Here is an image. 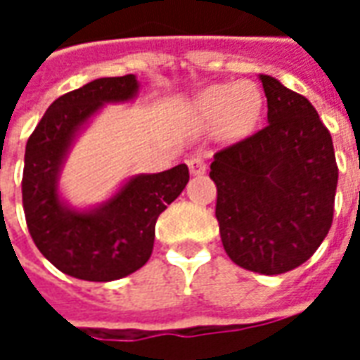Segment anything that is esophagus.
I'll list each match as a JSON object with an SVG mask.
<instances>
[{"label": "esophagus", "instance_id": "esophagus-1", "mask_svg": "<svg viewBox=\"0 0 360 360\" xmlns=\"http://www.w3.org/2000/svg\"><path fill=\"white\" fill-rule=\"evenodd\" d=\"M188 169L193 175H202L206 172V162L202 156H193L188 160Z\"/></svg>", "mask_w": 360, "mask_h": 360}]
</instances>
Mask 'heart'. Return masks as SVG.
Instances as JSON below:
<instances>
[{"instance_id":"obj_1","label":"heart","mask_w":360,"mask_h":360,"mask_svg":"<svg viewBox=\"0 0 360 360\" xmlns=\"http://www.w3.org/2000/svg\"><path fill=\"white\" fill-rule=\"evenodd\" d=\"M262 108L260 92L252 82L216 84L196 98V119L204 125L219 123L227 136H239L257 123Z\"/></svg>"}]
</instances>
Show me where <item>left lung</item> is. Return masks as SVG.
Here are the masks:
<instances>
[{"label": "left lung", "mask_w": 360, "mask_h": 360, "mask_svg": "<svg viewBox=\"0 0 360 360\" xmlns=\"http://www.w3.org/2000/svg\"><path fill=\"white\" fill-rule=\"evenodd\" d=\"M268 125L214 154L216 218L227 257L276 276L307 262L330 231L338 187L332 134L314 105L260 75Z\"/></svg>", "instance_id": "obj_1"}]
</instances>
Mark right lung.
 I'll return each mask as SVG.
<instances>
[{
    "label": "right lung",
    "instance_id": "obj_1",
    "mask_svg": "<svg viewBox=\"0 0 360 360\" xmlns=\"http://www.w3.org/2000/svg\"><path fill=\"white\" fill-rule=\"evenodd\" d=\"M139 92L134 75L105 77L59 96L30 134L22 169V208L32 241L58 270L86 281L125 278L148 262L158 216L183 193L188 167L134 175L94 210L61 202L58 179L67 150L86 121L108 102Z\"/></svg>",
    "mask_w": 360,
    "mask_h": 360
}]
</instances>
